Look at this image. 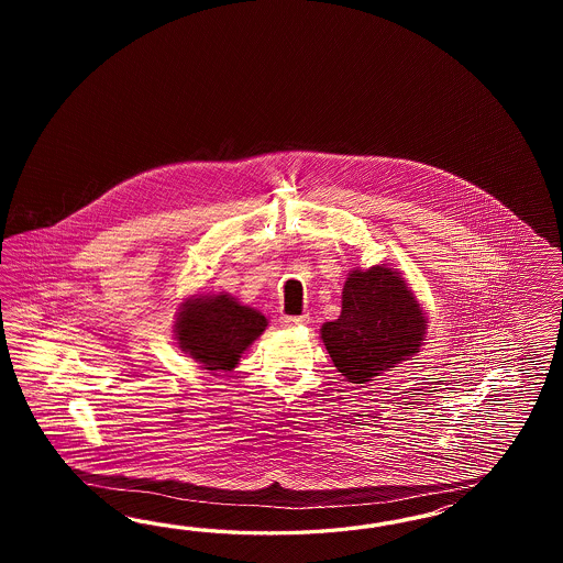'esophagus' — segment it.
Listing matches in <instances>:
<instances>
[{"mask_svg": "<svg viewBox=\"0 0 563 563\" xmlns=\"http://www.w3.org/2000/svg\"><path fill=\"white\" fill-rule=\"evenodd\" d=\"M280 324L285 325V328L309 324V313H303V316H283Z\"/></svg>", "mask_w": 563, "mask_h": 563, "instance_id": "esophagus-1", "label": "esophagus"}]
</instances>
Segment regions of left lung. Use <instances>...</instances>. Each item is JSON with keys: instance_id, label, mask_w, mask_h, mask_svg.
<instances>
[{"instance_id": "left-lung-1", "label": "left lung", "mask_w": 563, "mask_h": 563, "mask_svg": "<svg viewBox=\"0 0 563 563\" xmlns=\"http://www.w3.org/2000/svg\"><path fill=\"white\" fill-rule=\"evenodd\" d=\"M427 318L407 280L384 264L351 271L339 320L320 330L334 367L353 384L390 372L419 353Z\"/></svg>"}]
</instances>
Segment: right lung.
Instances as JSON below:
<instances>
[{
    "instance_id": "right-lung-1",
    "label": "right lung",
    "mask_w": 563,
    "mask_h": 563,
    "mask_svg": "<svg viewBox=\"0 0 563 563\" xmlns=\"http://www.w3.org/2000/svg\"><path fill=\"white\" fill-rule=\"evenodd\" d=\"M266 325L257 309L227 292L194 295L177 311L175 341L208 372H231Z\"/></svg>"
}]
</instances>
